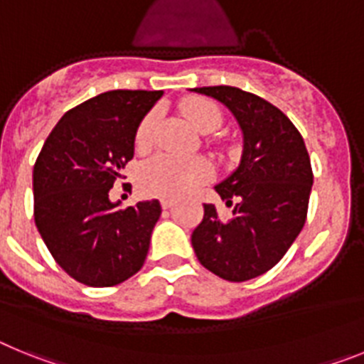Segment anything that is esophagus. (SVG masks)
I'll use <instances>...</instances> for the list:
<instances>
[{
    "mask_svg": "<svg viewBox=\"0 0 364 364\" xmlns=\"http://www.w3.org/2000/svg\"><path fill=\"white\" fill-rule=\"evenodd\" d=\"M160 204H162L164 210H169V208L175 204V200H173V198H162V200H160Z\"/></svg>",
    "mask_w": 364,
    "mask_h": 364,
    "instance_id": "obj_1",
    "label": "esophagus"
}]
</instances>
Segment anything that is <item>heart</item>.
<instances>
[{"label": "heart", "instance_id": "heart-1", "mask_svg": "<svg viewBox=\"0 0 364 364\" xmlns=\"http://www.w3.org/2000/svg\"><path fill=\"white\" fill-rule=\"evenodd\" d=\"M180 111L202 133L217 131L222 125V111L213 100L191 96L180 104ZM156 112H147L140 120L134 133V144L138 149H147L153 142ZM213 175V167L202 156L182 159L175 154L160 153L142 164L138 171V186L147 195L164 198L184 197L193 189L204 184Z\"/></svg>", "mask_w": 364, "mask_h": 364}]
</instances>
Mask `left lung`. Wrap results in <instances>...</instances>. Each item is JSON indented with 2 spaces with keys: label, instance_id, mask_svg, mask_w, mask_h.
I'll use <instances>...</instances> for the list:
<instances>
[{
  "label": "left lung",
  "instance_id": "obj_1",
  "mask_svg": "<svg viewBox=\"0 0 364 364\" xmlns=\"http://www.w3.org/2000/svg\"><path fill=\"white\" fill-rule=\"evenodd\" d=\"M193 91L228 105L244 133L239 169L215 188L231 217L220 218L213 204H204L193 250L217 277L250 281L277 264L306 222L314 184L310 154L290 118L264 98L230 85Z\"/></svg>",
  "mask_w": 364,
  "mask_h": 364
}]
</instances>
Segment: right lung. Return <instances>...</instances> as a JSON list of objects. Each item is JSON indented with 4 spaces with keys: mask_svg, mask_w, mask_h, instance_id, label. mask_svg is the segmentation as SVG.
I'll use <instances>...</instances> for the list:
<instances>
[{
    "mask_svg": "<svg viewBox=\"0 0 364 364\" xmlns=\"http://www.w3.org/2000/svg\"><path fill=\"white\" fill-rule=\"evenodd\" d=\"M162 91L117 89L67 111L38 154L34 222L63 272L92 288L133 277L146 262L159 200L122 208L109 189L134 154V133Z\"/></svg>",
    "mask_w": 364,
    "mask_h": 364,
    "instance_id": "right-lung-1",
    "label": "right lung"
}]
</instances>
